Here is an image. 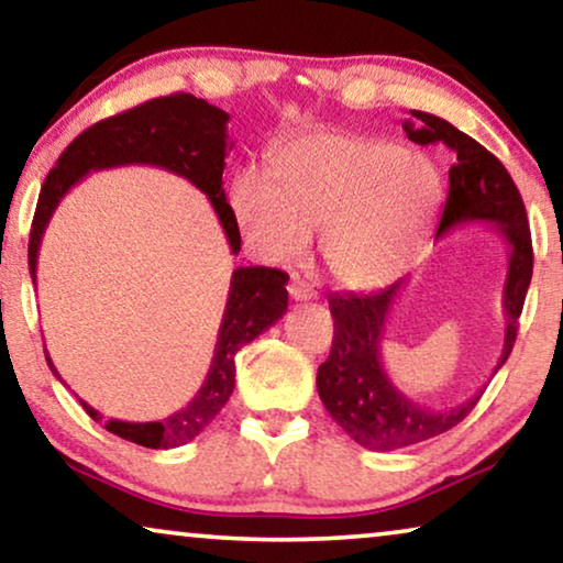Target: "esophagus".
Returning a JSON list of instances; mask_svg holds the SVG:
<instances>
[{
	"label": "esophagus",
	"instance_id": "obj_1",
	"mask_svg": "<svg viewBox=\"0 0 563 563\" xmlns=\"http://www.w3.org/2000/svg\"><path fill=\"white\" fill-rule=\"evenodd\" d=\"M287 289H289V297L297 299V302H307V299L314 297V289L302 279H291Z\"/></svg>",
	"mask_w": 563,
	"mask_h": 563
}]
</instances>
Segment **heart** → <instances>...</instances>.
I'll use <instances>...</instances> for the list:
<instances>
[{"label":"heart","instance_id":"b5f03b06","mask_svg":"<svg viewBox=\"0 0 563 563\" xmlns=\"http://www.w3.org/2000/svg\"><path fill=\"white\" fill-rule=\"evenodd\" d=\"M433 161L384 137L320 130L272 151L266 179L241 174L230 191L243 241L268 264L305 256L320 228V256L349 289L397 279L441 205Z\"/></svg>","mask_w":563,"mask_h":563}]
</instances>
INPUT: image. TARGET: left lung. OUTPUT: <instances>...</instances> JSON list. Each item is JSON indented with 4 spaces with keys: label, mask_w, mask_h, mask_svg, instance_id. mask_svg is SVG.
<instances>
[{
    "label": "left lung",
    "mask_w": 563,
    "mask_h": 563,
    "mask_svg": "<svg viewBox=\"0 0 563 563\" xmlns=\"http://www.w3.org/2000/svg\"><path fill=\"white\" fill-rule=\"evenodd\" d=\"M410 114L412 120H405L407 137L420 145L443 143L456 161L449 172V199L438 238L466 222H492L507 243V279L503 289L507 328L503 356L497 361L499 368L515 345L518 318L533 276V243L526 205L512 176L482 143L435 114L420 110ZM399 284L402 282L374 295H333L328 299L335 333L330 356L318 368L320 399L330 418L358 445L372 451H395L441 435L459 426L482 397L479 391L464 405L428 410L391 384L382 366L379 345Z\"/></svg>",
    "instance_id": "obj_1"
}]
</instances>
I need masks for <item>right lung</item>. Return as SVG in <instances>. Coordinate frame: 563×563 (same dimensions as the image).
Instances as JSON below:
<instances>
[{"label": "right lung", "instance_id": "1", "mask_svg": "<svg viewBox=\"0 0 563 563\" xmlns=\"http://www.w3.org/2000/svg\"><path fill=\"white\" fill-rule=\"evenodd\" d=\"M228 120L230 114L220 107L207 104L205 99L191 95H168L133 107V110L99 120L97 125L84 130L68 148L60 153L56 166L45 176V184L37 197L33 230L27 243V266L35 284L37 251L43 233L56 212L66 191L79 184L89 172L114 168L128 164H148L166 168L189 179L210 199L222 230H225L230 251H241V230L233 218V207L228 205L222 189V168L228 156ZM287 282L289 276L279 268L266 266H238L230 279L228 305L222 312L218 345L210 372L199 387L195 399L179 412L156 422H125L107 420L110 433L125 438L130 443L145 449H176L189 443L210 426L235 387V353L274 325L287 312ZM51 372L58 376L56 366L45 353ZM91 420L102 422L95 407L79 399Z\"/></svg>", "mask_w": 563, "mask_h": 563}]
</instances>
